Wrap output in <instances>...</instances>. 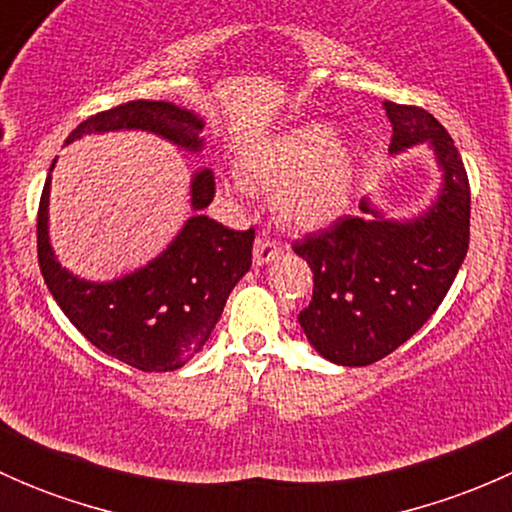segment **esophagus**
I'll return each mask as SVG.
<instances>
[{
    "label": "esophagus",
    "instance_id": "34e87169",
    "mask_svg": "<svg viewBox=\"0 0 512 512\" xmlns=\"http://www.w3.org/2000/svg\"><path fill=\"white\" fill-rule=\"evenodd\" d=\"M282 255V247L277 245L272 237L267 235H260L255 240V262L257 265H267V262H272L275 257Z\"/></svg>",
    "mask_w": 512,
    "mask_h": 512
}]
</instances>
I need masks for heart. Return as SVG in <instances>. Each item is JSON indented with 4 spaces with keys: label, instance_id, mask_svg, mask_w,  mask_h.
Listing matches in <instances>:
<instances>
[{
    "label": "heart",
    "instance_id": "1",
    "mask_svg": "<svg viewBox=\"0 0 512 512\" xmlns=\"http://www.w3.org/2000/svg\"><path fill=\"white\" fill-rule=\"evenodd\" d=\"M354 163V148L334 141L329 123L309 121L242 153L240 178L247 188L275 193L282 223L314 230L347 208Z\"/></svg>",
    "mask_w": 512,
    "mask_h": 512
}]
</instances>
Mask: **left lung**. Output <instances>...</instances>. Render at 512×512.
Wrapping results in <instances>:
<instances>
[{
	"label": "left lung",
	"mask_w": 512,
	"mask_h": 512,
	"mask_svg": "<svg viewBox=\"0 0 512 512\" xmlns=\"http://www.w3.org/2000/svg\"><path fill=\"white\" fill-rule=\"evenodd\" d=\"M391 153L428 141L443 168L436 205L411 223L339 218L292 245L314 272L299 324L324 359L369 366L409 342L431 319L458 275L471 240V185L446 128L418 106L386 101Z\"/></svg>",
	"instance_id": "obj_1"
}]
</instances>
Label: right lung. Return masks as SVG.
<instances>
[{
	"instance_id": "obj_1",
	"label": "right lung",
	"mask_w": 512,
	"mask_h": 512,
	"mask_svg": "<svg viewBox=\"0 0 512 512\" xmlns=\"http://www.w3.org/2000/svg\"><path fill=\"white\" fill-rule=\"evenodd\" d=\"M118 128L158 133L185 151L203 148V121L165 101H128L96 113L79 123L66 143L84 133ZM190 193L195 210L208 208L215 198L213 170L195 173ZM46 210L49 178L36 215V252L46 287L94 347L138 371H175L193 359L218 324L227 294L252 265L255 227L230 230L195 213L151 265L121 280L94 285L56 262L49 247Z\"/></svg>"
}]
</instances>
